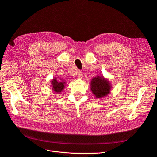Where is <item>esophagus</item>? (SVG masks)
Returning <instances> with one entry per match:
<instances>
[{
  "label": "esophagus",
  "instance_id": "obj_1",
  "mask_svg": "<svg viewBox=\"0 0 157 157\" xmlns=\"http://www.w3.org/2000/svg\"><path fill=\"white\" fill-rule=\"evenodd\" d=\"M78 77L79 78H82V73L81 72V71H79V72L78 73Z\"/></svg>",
  "mask_w": 157,
  "mask_h": 157
}]
</instances>
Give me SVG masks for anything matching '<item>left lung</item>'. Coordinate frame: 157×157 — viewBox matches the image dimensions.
Masks as SVG:
<instances>
[{"instance_id":"1","label":"left lung","mask_w":157,"mask_h":157,"mask_svg":"<svg viewBox=\"0 0 157 157\" xmlns=\"http://www.w3.org/2000/svg\"><path fill=\"white\" fill-rule=\"evenodd\" d=\"M91 90L96 98H102L110 92L111 86L109 81L101 77L93 78L91 81Z\"/></svg>"}]
</instances>
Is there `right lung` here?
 Instances as JSON below:
<instances>
[{"instance_id": "add662e5", "label": "right lung", "mask_w": 157, "mask_h": 157, "mask_svg": "<svg viewBox=\"0 0 157 157\" xmlns=\"http://www.w3.org/2000/svg\"><path fill=\"white\" fill-rule=\"evenodd\" d=\"M52 89L56 93H60L65 87V82L58 81L56 78L52 80Z\"/></svg>"}]
</instances>
